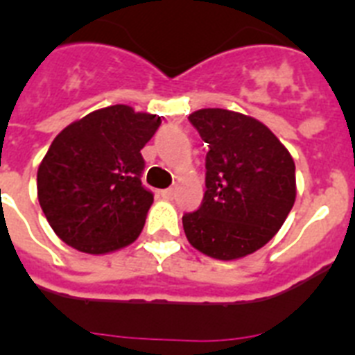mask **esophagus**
Here are the masks:
<instances>
[{
	"label": "esophagus",
	"instance_id": "1",
	"mask_svg": "<svg viewBox=\"0 0 355 355\" xmlns=\"http://www.w3.org/2000/svg\"><path fill=\"white\" fill-rule=\"evenodd\" d=\"M174 196H175L174 188H167V190H162V197H163V199L171 200V199H174Z\"/></svg>",
	"mask_w": 355,
	"mask_h": 355
}]
</instances>
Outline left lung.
I'll list each match as a JSON object with an SVG mask.
<instances>
[{"instance_id":"1","label":"left lung","mask_w":355,"mask_h":355,"mask_svg":"<svg viewBox=\"0 0 355 355\" xmlns=\"http://www.w3.org/2000/svg\"><path fill=\"white\" fill-rule=\"evenodd\" d=\"M188 121L208 144L206 192L184 213L190 245L220 261L245 258L274 238L297 196L290 150L258 119L202 108Z\"/></svg>"}]
</instances>
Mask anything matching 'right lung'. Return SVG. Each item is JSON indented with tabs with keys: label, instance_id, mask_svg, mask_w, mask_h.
<instances>
[{
	"label": "right lung",
	"instance_id": "add662e5",
	"mask_svg": "<svg viewBox=\"0 0 355 355\" xmlns=\"http://www.w3.org/2000/svg\"><path fill=\"white\" fill-rule=\"evenodd\" d=\"M159 124L158 115L114 105L56 135L37 171L40 208L56 236L96 256L139 238L153 205L140 150Z\"/></svg>",
	"mask_w": 355,
	"mask_h": 355
}]
</instances>
